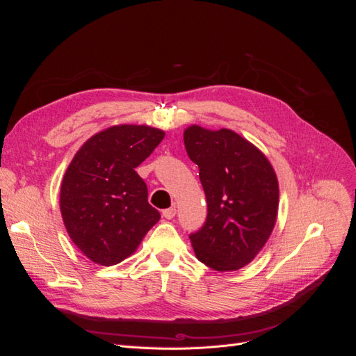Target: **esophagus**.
Here are the masks:
<instances>
[{
  "label": "esophagus",
  "instance_id": "esophagus-1",
  "mask_svg": "<svg viewBox=\"0 0 356 356\" xmlns=\"http://www.w3.org/2000/svg\"><path fill=\"white\" fill-rule=\"evenodd\" d=\"M175 213H177L175 207L168 208V209H165L163 212H161V215H163V217H165L166 220H172V218H174V217H175Z\"/></svg>",
  "mask_w": 356,
  "mask_h": 356
}]
</instances>
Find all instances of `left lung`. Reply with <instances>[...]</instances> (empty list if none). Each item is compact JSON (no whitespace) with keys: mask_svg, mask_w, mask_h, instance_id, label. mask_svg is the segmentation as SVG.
Masks as SVG:
<instances>
[{"mask_svg":"<svg viewBox=\"0 0 356 356\" xmlns=\"http://www.w3.org/2000/svg\"><path fill=\"white\" fill-rule=\"evenodd\" d=\"M184 145L208 202L203 227L190 234L197 260L217 272L250 264L270 238L277 218L279 184L270 161L230 129L191 124Z\"/></svg>","mask_w":356,"mask_h":356,"instance_id":"8db88e82","label":"left lung"}]
</instances>
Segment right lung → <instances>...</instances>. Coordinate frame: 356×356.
Wrapping results in <instances>:
<instances>
[{"label":"right lung","mask_w":356,"mask_h":356,"mask_svg":"<svg viewBox=\"0 0 356 356\" xmlns=\"http://www.w3.org/2000/svg\"><path fill=\"white\" fill-rule=\"evenodd\" d=\"M163 138L157 127L115 124L89 138L71 160L59 207L71 241L90 261H123L160 220L135 168Z\"/></svg>","instance_id":"1"}]
</instances>
